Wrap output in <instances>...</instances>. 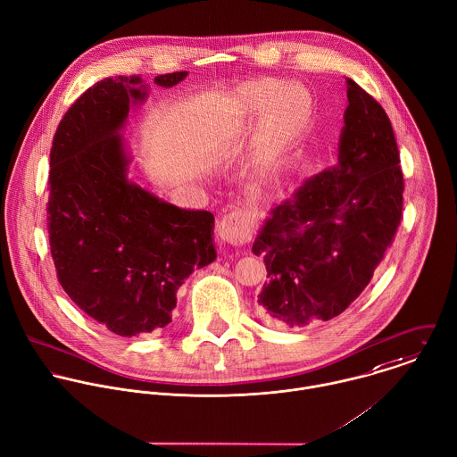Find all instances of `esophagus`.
Segmentation results:
<instances>
[{
	"label": "esophagus",
	"instance_id": "obj_1",
	"mask_svg": "<svg viewBox=\"0 0 457 457\" xmlns=\"http://www.w3.org/2000/svg\"><path fill=\"white\" fill-rule=\"evenodd\" d=\"M253 235V217L247 212L235 210L222 217L219 224V237L229 245H242Z\"/></svg>",
	"mask_w": 457,
	"mask_h": 457
}]
</instances>
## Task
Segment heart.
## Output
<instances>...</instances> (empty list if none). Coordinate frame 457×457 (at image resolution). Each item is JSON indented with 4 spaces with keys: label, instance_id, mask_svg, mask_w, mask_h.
<instances>
[{
    "label": "heart",
    "instance_id": "1",
    "mask_svg": "<svg viewBox=\"0 0 457 457\" xmlns=\"http://www.w3.org/2000/svg\"><path fill=\"white\" fill-rule=\"evenodd\" d=\"M235 110L244 119L269 110L253 149V163L258 169H267L297 126L304 112V99L295 87H283L274 79H258L245 83L237 92Z\"/></svg>",
    "mask_w": 457,
    "mask_h": 457
}]
</instances>
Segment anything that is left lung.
<instances>
[{
  "label": "left lung",
  "instance_id": "left-lung-1",
  "mask_svg": "<svg viewBox=\"0 0 457 457\" xmlns=\"http://www.w3.org/2000/svg\"><path fill=\"white\" fill-rule=\"evenodd\" d=\"M345 83L337 165L274 204L253 244L269 278L258 303L274 324L304 328L345 312L401 222L404 178L392 122L354 79Z\"/></svg>",
  "mask_w": 457,
  "mask_h": 457
}]
</instances>
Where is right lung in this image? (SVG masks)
I'll return each instance as SVG.
<instances>
[{
    "instance_id": "add662e5",
    "label": "right lung",
    "mask_w": 457,
    "mask_h": 457,
    "mask_svg": "<svg viewBox=\"0 0 457 457\" xmlns=\"http://www.w3.org/2000/svg\"><path fill=\"white\" fill-rule=\"evenodd\" d=\"M187 71L160 74L170 88ZM149 87L140 76L104 78L60 120L49 158L47 233L71 301L119 337L163 329L176 292L217 258L215 217L167 203L128 178L133 156L120 131Z\"/></svg>"
}]
</instances>
